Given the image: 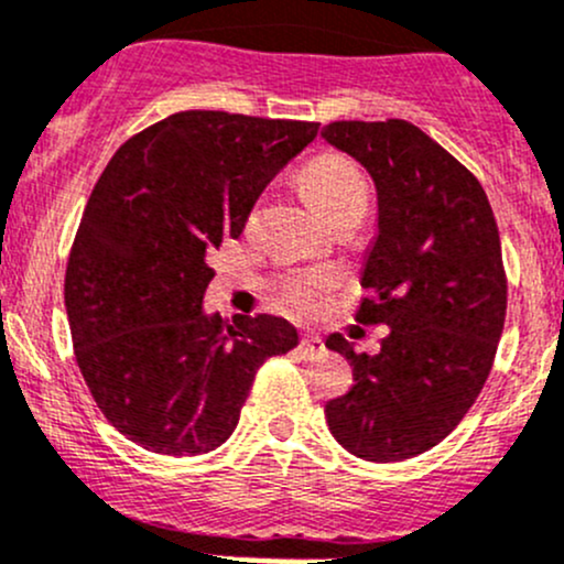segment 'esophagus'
<instances>
[{
	"label": "esophagus",
	"mask_w": 564,
	"mask_h": 564,
	"mask_svg": "<svg viewBox=\"0 0 564 564\" xmlns=\"http://www.w3.org/2000/svg\"><path fill=\"white\" fill-rule=\"evenodd\" d=\"M300 354H302V359H313V357H318V354H324V340L318 335H305L300 340Z\"/></svg>",
	"instance_id": "34e87169"
}]
</instances>
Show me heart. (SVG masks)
Here are the masks:
<instances>
[{"instance_id":"1","label":"heart","mask_w":564,"mask_h":564,"mask_svg":"<svg viewBox=\"0 0 564 564\" xmlns=\"http://www.w3.org/2000/svg\"><path fill=\"white\" fill-rule=\"evenodd\" d=\"M302 188H305L311 205L322 213L327 221L348 210H365L370 199L367 177L351 159L340 153H322L302 170ZM332 275L324 270L294 272L283 281L281 294L292 311H313L329 292Z\"/></svg>"}]
</instances>
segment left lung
<instances>
[{"mask_svg": "<svg viewBox=\"0 0 564 564\" xmlns=\"http://www.w3.org/2000/svg\"><path fill=\"white\" fill-rule=\"evenodd\" d=\"M322 138L376 183L378 232L359 278L370 297L357 318L389 327L378 354L327 337L354 387L324 413L359 459H411L462 422L489 378L508 300L495 213L470 170L413 123L335 121Z\"/></svg>", "mask_w": 564, "mask_h": 564, "instance_id": "1", "label": "left lung"}]
</instances>
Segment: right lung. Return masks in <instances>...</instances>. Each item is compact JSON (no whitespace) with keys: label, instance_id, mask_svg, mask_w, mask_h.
Wrapping results in <instances>:
<instances>
[{"label":"right lung","instance_id":"obj_1","mask_svg":"<svg viewBox=\"0 0 564 564\" xmlns=\"http://www.w3.org/2000/svg\"><path fill=\"white\" fill-rule=\"evenodd\" d=\"M318 123L183 110L123 142L99 175L64 278L75 359L105 419L153 454L197 456L240 422L253 376L292 351L278 316L205 313L207 253Z\"/></svg>","mask_w":564,"mask_h":564}]
</instances>
